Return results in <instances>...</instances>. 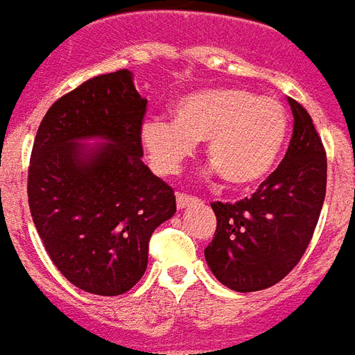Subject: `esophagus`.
<instances>
[{
	"instance_id": "esophagus-1",
	"label": "esophagus",
	"mask_w": 355,
	"mask_h": 355,
	"mask_svg": "<svg viewBox=\"0 0 355 355\" xmlns=\"http://www.w3.org/2000/svg\"><path fill=\"white\" fill-rule=\"evenodd\" d=\"M197 197H191V195H185V193H178V197H175V205H178V208H187V206L197 205Z\"/></svg>"
}]
</instances>
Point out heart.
Here are the masks:
<instances>
[{"label":"heart","mask_w":355,"mask_h":355,"mask_svg":"<svg viewBox=\"0 0 355 355\" xmlns=\"http://www.w3.org/2000/svg\"><path fill=\"white\" fill-rule=\"evenodd\" d=\"M173 120L150 118L141 125V143L160 173L178 172L206 141L212 172L227 185L248 189L277 166L288 137L286 109L271 97L239 87L200 89L173 105Z\"/></svg>","instance_id":"1"}]
</instances>
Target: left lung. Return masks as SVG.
<instances>
[{
    "instance_id": "left-lung-1",
    "label": "left lung",
    "mask_w": 355,
    "mask_h": 355,
    "mask_svg": "<svg viewBox=\"0 0 355 355\" xmlns=\"http://www.w3.org/2000/svg\"><path fill=\"white\" fill-rule=\"evenodd\" d=\"M293 139L283 162L239 202H212L208 268L231 291L254 293L286 277L310 245L327 189V155L308 110L288 97Z\"/></svg>"
}]
</instances>
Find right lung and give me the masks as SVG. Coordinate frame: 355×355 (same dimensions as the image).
Segmentation results:
<instances>
[{"mask_svg":"<svg viewBox=\"0 0 355 355\" xmlns=\"http://www.w3.org/2000/svg\"><path fill=\"white\" fill-rule=\"evenodd\" d=\"M145 110L122 69L62 95L37 128L32 220L57 270L85 293L130 291L147 270L153 231L175 214L173 189L141 160ZM93 137L107 143H79Z\"/></svg>","mask_w":355,"mask_h":355,"instance_id":"right-lung-1","label":"right lung"}]
</instances>
